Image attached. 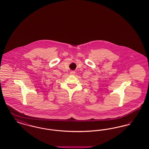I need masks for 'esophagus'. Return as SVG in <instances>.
Returning a JSON list of instances; mask_svg holds the SVG:
<instances>
[{
	"mask_svg": "<svg viewBox=\"0 0 149 149\" xmlns=\"http://www.w3.org/2000/svg\"><path fill=\"white\" fill-rule=\"evenodd\" d=\"M70 74H71V75H75V71H71V72H70Z\"/></svg>",
	"mask_w": 149,
	"mask_h": 149,
	"instance_id": "1",
	"label": "esophagus"
}]
</instances>
